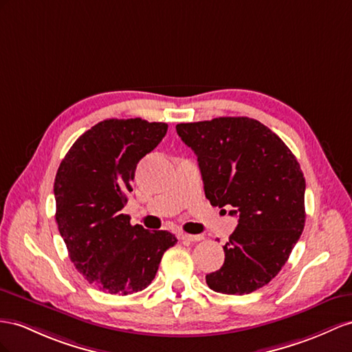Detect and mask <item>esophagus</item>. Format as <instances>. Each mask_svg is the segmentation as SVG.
<instances>
[{
  "label": "esophagus",
  "instance_id": "34e87169",
  "mask_svg": "<svg viewBox=\"0 0 352 352\" xmlns=\"http://www.w3.org/2000/svg\"><path fill=\"white\" fill-rule=\"evenodd\" d=\"M178 238L183 239V241H201L204 236L202 235H190V233L179 232L178 233Z\"/></svg>",
  "mask_w": 352,
  "mask_h": 352
}]
</instances>
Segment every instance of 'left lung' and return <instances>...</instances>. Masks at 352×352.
Masks as SVG:
<instances>
[{
  "label": "left lung",
  "mask_w": 352,
  "mask_h": 352,
  "mask_svg": "<svg viewBox=\"0 0 352 352\" xmlns=\"http://www.w3.org/2000/svg\"><path fill=\"white\" fill-rule=\"evenodd\" d=\"M175 129L197 156L206 199L219 208L232 206L229 214L238 217L223 247L224 263L206 275V284L223 294L266 285L305 228L299 162L276 133L250 117L179 123Z\"/></svg>",
  "instance_id": "obj_1"
}]
</instances>
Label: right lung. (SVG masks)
Masks as SVG:
<instances>
[{
  "mask_svg": "<svg viewBox=\"0 0 352 352\" xmlns=\"http://www.w3.org/2000/svg\"><path fill=\"white\" fill-rule=\"evenodd\" d=\"M168 124L108 119L86 131L60 162L55 178L56 223L71 262L110 294L141 292L155 279L177 238L148 232L122 214L138 162L157 147Z\"/></svg>",
  "mask_w": 352,
  "mask_h": 352,
  "instance_id": "obj_1",
  "label": "right lung"
}]
</instances>
